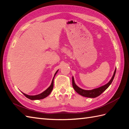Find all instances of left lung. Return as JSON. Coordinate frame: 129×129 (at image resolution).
Wrapping results in <instances>:
<instances>
[{"label":"left lung","instance_id":"left-lung-1","mask_svg":"<svg viewBox=\"0 0 129 129\" xmlns=\"http://www.w3.org/2000/svg\"><path fill=\"white\" fill-rule=\"evenodd\" d=\"M116 70H115V72L114 73V75L112 77L111 80L109 81L108 83H107L105 84V85L101 86L100 87H98V88L96 89H94L92 90H84L82 89L80 87H78L75 84V82H74V78H72V84H73V88L75 90V91L78 93L79 94L81 95V96H83L85 97H87V98H94L99 96L100 94H102V93L105 91V90L108 88V87L110 85V84H111L112 81H113V79L114 78L115 75L116 73Z\"/></svg>","mask_w":129,"mask_h":129}]
</instances>
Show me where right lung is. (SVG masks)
Segmentation results:
<instances>
[{
  "mask_svg": "<svg viewBox=\"0 0 129 129\" xmlns=\"http://www.w3.org/2000/svg\"><path fill=\"white\" fill-rule=\"evenodd\" d=\"M57 72H58V70H57L56 72L55 73V74L54 78L53 79V80H52V82H51V84L50 85V86H49L46 90H45L44 91H43L42 93H41V94H40L39 95H26L25 94H24V93H23V92H22V93L27 98H28V99H29L33 100L43 99L47 97L50 94L52 90H53V86H54V79L55 76L56 74L57 73Z\"/></svg>",
  "mask_w": 129,
  "mask_h": 129,
  "instance_id": "1",
  "label": "right lung"
}]
</instances>
